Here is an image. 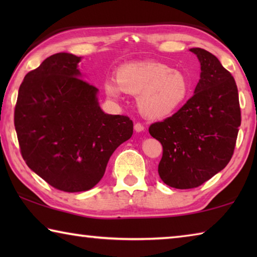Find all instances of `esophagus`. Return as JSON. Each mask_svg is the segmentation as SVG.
Masks as SVG:
<instances>
[{
  "label": "esophagus",
  "mask_w": 257,
  "mask_h": 257,
  "mask_svg": "<svg viewBox=\"0 0 257 257\" xmlns=\"http://www.w3.org/2000/svg\"><path fill=\"white\" fill-rule=\"evenodd\" d=\"M134 129L136 133H142V132H144V125L141 123H135Z\"/></svg>",
  "instance_id": "obj_1"
}]
</instances>
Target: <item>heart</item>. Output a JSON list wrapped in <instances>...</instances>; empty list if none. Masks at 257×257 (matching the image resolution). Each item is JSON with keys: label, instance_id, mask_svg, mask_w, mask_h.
I'll list each match as a JSON object with an SVG mask.
<instances>
[{"label": "heart", "instance_id": "1", "mask_svg": "<svg viewBox=\"0 0 257 257\" xmlns=\"http://www.w3.org/2000/svg\"><path fill=\"white\" fill-rule=\"evenodd\" d=\"M107 96L119 98L121 93L137 95V106L149 119H162L185 105L190 95V82L184 72L160 62L124 64L115 72V81L106 79Z\"/></svg>", "mask_w": 257, "mask_h": 257}]
</instances>
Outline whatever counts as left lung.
Wrapping results in <instances>:
<instances>
[{"label": "left lung", "instance_id": "1", "mask_svg": "<svg viewBox=\"0 0 257 257\" xmlns=\"http://www.w3.org/2000/svg\"><path fill=\"white\" fill-rule=\"evenodd\" d=\"M201 63L194 95L179 111L151 124L152 137L162 144L159 175L177 189L201 186L229 163L241 122L236 81L216 56L190 49Z\"/></svg>", "mask_w": 257, "mask_h": 257}]
</instances>
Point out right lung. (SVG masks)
Here are the masks:
<instances>
[{
	"instance_id": "add662e5",
	"label": "right lung",
	"mask_w": 257,
	"mask_h": 257,
	"mask_svg": "<svg viewBox=\"0 0 257 257\" xmlns=\"http://www.w3.org/2000/svg\"><path fill=\"white\" fill-rule=\"evenodd\" d=\"M80 59L70 53L45 59L25 76L15 108L26 163L47 184L68 193L93 188L134 129L128 116L102 111L98 89L80 79Z\"/></svg>"
}]
</instances>
